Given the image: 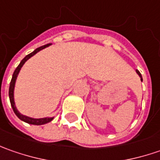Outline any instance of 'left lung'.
<instances>
[{
	"label": "left lung",
	"instance_id": "1",
	"mask_svg": "<svg viewBox=\"0 0 160 160\" xmlns=\"http://www.w3.org/2000/svg\"><path fill=\"white\" fill-rule=\"evenodd\" d=\"M136 73L138 74V76L140 77V78H141V81L142 82V75H141V73L139 72V70H136Z\"/></svg>",
	"mask_w": 160,
	"mask_h": 160
}]
</instances>
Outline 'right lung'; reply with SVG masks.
<instances>
[{
  "label": "right lung",
  "mask_w": 160,
  "mask_h": 160,
  "mask_svg": "<svg viewBox=\"0 0 160 160\" xmlns=\"http://www.w3.org/2000/svg\"><path fill=\"white\" fill-rule=\"evenodd\" d=\"M51 45V43L49 44H46V45H43V46H41L37 49H35L33 52H31L30 54L27 55L25 58H23L21 60V62L19 63V65L18 66V68H16L14 73H13V76H12V78H11V81H10V84H9V101H10V104H11V107L13 108V111L14 113L16 114V116L19 118L22 121L28 123V124H30V125H35V126H41V125H44V124H47L49 122H51L52 120L54 118H30V117H28V116H25L21 114L18 109L17 108L15 104V100H14V90H15V84L16 81H17V78H18V76L19 74V72L21 70V68L23 67V65L25 64L27 61H28L29 58L31 57H33L34 55H35L37 52H39L40 51L45 49L47 47H49Z\"/></svg>",
  "instance_id": "right-lung-1"
}]
</instances>
